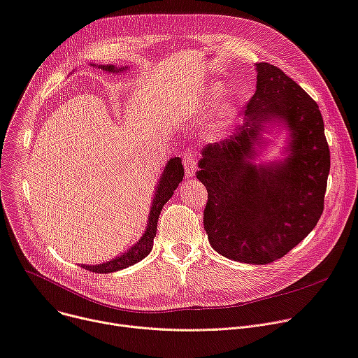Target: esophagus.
<instances>
[{
    "label": "esophagus",
    "mask_w": 358,
    "mask_h": 358,
    "mask_svg": "<svg viewBox=\"0 0 358 358\" xmlns=\"http://www.w3.org/2000/svg\"><path fill=\"white\" fill-rule=\"evenodd\" d=\"M184 166H185V174L188 178H193L197 170V164L193 157V154H185L184 157Z\"/></svg>",
    "instance_id": "1"
}]
</instances>
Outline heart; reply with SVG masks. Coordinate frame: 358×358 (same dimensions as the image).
Listing matches in <instances>:
<instances>
[{
	"label": "heart",
	"instance_id": "obj_1",
	"mask_svg": "<svg viewBox=\"0 0 358 358\" xmlns=\"http://www.w3.org/2000/svg\"><path fill=\"white\" fill-rule=\"evenodd\" d=\"M223 92H224V87L222 85H217V83L213 85L208 89L206 99L194 105V112H201V109L206 103H210L211 101L219 98ZM236 113H237L236 102L231 98L223 99L211 112L208 122L204 127V135L208 138H214V136L223 134L227 129V127L231 124Z\"/></svg>",
	"mask_w": 358,
	"mask_h": 358
}]
</instances>
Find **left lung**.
<instances>
[{
  "mask_svg": "<svg viewBox=\"0 0 358 358\" xmlns=\"http://www.w3.org/2000/svg\"><path fill=\"white\" fill-rule=\"evenodd\" d=\"M256 92L245 124L201 150L197 178L206 185L204 229L211 248L242 264L283 257L317 226L329 173V148L317 102L269 63H256ZM290 131L282 162L255 164L269 124Z\"/></svg>",
  "mask_w": 358,
  "mask_h": 358,
  "instance_id": "left-lung-1",
  "label": "left lung"
}]
</instances>
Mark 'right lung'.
Instances as JSON below:
<instances>
[{"mask_svg": "<svg viewBox=\"0 0 358 358\" xmlns=\"http://www.w3.org/2000/svg\"><path fill=\"white\" fill-rule=\"evenodd\" d=\"M98 67L103 71H109V73H115V71L119 73V71L127 70V67H115L113 64H101ZM182 177H184V169L181 164V158L176 157L169 159L157 185V192L152 200V206L148 216V224L144 236H142L128 252L122 253L121 256L108 260L101 265H82V268L94 273H110V272L125 269L131 265H135L144 259L152 250L154 237L157 234V223H158L161 210L164 204L173 197L174 189L182 181Z\"/></svg>", "mask_w": 358, "mask_h": 358, "instance_id": "right-lung-1", "label": "right lung"}]
</instances>
